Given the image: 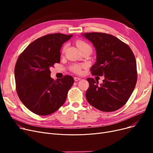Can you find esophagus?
<instances>
[{
	"label": "esophagus",
	"mask_w": 153,
	"mask_h": 153,
	"mask_svg": "<svg viewBox=\"0 0 153 153\" xmlns=\"http://www.w3.org/2000/svg\"><path fill=\"white\" fill-rule=\"evenodd\" d=\"M74 81H79V80H81V79L80 78V77H74Z\"/></svg>",
	"instance_id": "1"
}]
</instances>
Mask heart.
Masks as SVG:
<instances>
[{
	"label": "heart",
	"mask_w": 153,
	"mask_h": 153,
	"mask_svg": "<svg viewBox=\"0 0 153 153\" xmlns=\"http://www.w3.org/2000/svg\"><path fill=\"white\" fill-rule=\"evenodd\" d=\"M76 44H77V47L79 48V50L81 51L87 49V48H91V46L89 44H88L87 42H85L84 41H82V40H79V41L77 42ZM66 48V45H64L62 48V52L63 53L65 51ZM82 67L83 66L82 65H80V64H73V65H72L70 67V69L72 72H75V73L79 74L81 72Z\"/></svg>",
	"instance_id": "obj_1"
}]
</instances>
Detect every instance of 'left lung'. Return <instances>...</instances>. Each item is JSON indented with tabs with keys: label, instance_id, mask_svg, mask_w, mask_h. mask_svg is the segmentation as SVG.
Returning <instances> with one entry per match:
<instances>
[{
	"label": "left lung",
	"instance_id": "obj_1",
	"mask_svg": "<svg viewBox=\"0 0 153 153\" xmlns=\"http://www.w3.org/2000/svg\"><path fill=\"white\" fill-rule=\"evenodd\" d=\"M82 36L93 43L97 53V60L90 69L92 75L104 77L100 85L96 78L87 79L89 87L86 99L102 111L118 110L130 97L137 81L134 54L129 46L111 35L92 32Z\"/></svg>",
	"mask_w": 153,
	"mask_h": 153
}]
</instances>
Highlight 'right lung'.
<instances>
[{"mask_svg": "<svg viewBox=\"0 0 153 153\" xmlns=\"http://www.w3.org/2000/svg\"><path fill=\"white\" fill-rule=\"evenodd\" d=\"M48 34L31 43L19 56L15 67L16 90L21 102L38 115H50L66 101L74 83L71 76L54 81L50 68L60 62L62 45L72 37Z\"/></svg>", "mask_w": 153, "mask_h": 153, "instance_id": "1", "label": "right lung"}]
</instances>
